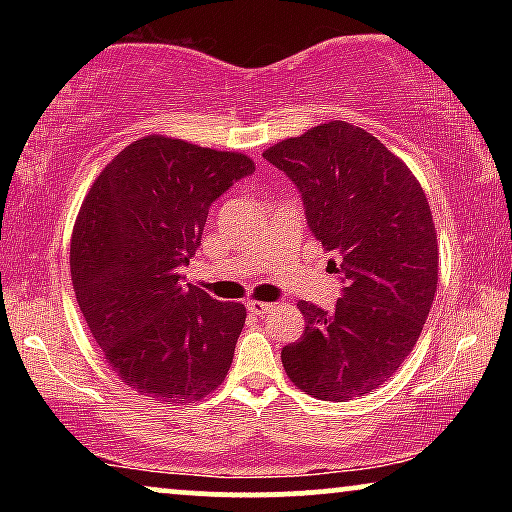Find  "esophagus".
Wrapping results in <instances>:
<instances>
[{
	"label": "esophagus",
	"mask_w": 512,
	"mask_h": 512,
	"mask_svg": "<svg viewBox=\"0 0 512 512\" xmlns=\"http://www.w3.org/2000/svg\"><path fill=\"white\" fill-rule=\"evenodd\" d=\"M247 307H249V312L251 314H256V317H265V314L268 312H272V303H263V300H251V303H247Z\"/></svg>",
	"instance_id": "obj_1"
}]
</instances>
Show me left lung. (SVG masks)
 Listing matches in <instances>:
<instances>
[{"instance_id":"left-lung-1","label":"left lung","mask_w":512,"mask_h":512,"mask_svg":"<svg viewBox=\"0 0 512 512\" xmlns=\"http://www.w3.org/2000/svg\"><path fill=\"white\" fill-rule=\"evenodd\" d=\"M263 158L296 184L342 284L331 312L300 300L305 331L282 349L284 370L314 398L352 401L401 368L429 317L438 284L429 202L403 160L345 121L284 139Z\"/></svg>"}]
</instances>
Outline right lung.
<instances>
[{
	"instance_id": "add662e5",
	"label": "right lung",
	"mask_w": 512,
	"mask_h": 512,
	"mask_svg": "<svg viewBox=\"0 0 512 512\" xmlns=\"http://www.w3.org/2000/svg\"><path fill=\"white\" fill-rule=\"evenodd\" d=\"M254 174L242 153L151 135L95 179L72 235V282L109 366L139 394L200 401L228 375L247 310L179 270L200 247L209 207Z\"/></svg>"
}]
</instances>
